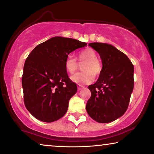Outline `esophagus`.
Masks as SVG:
<instances>
[{
	"label": "esophagus",
	"instance_id": "34e87169",
	"mask_svg": "<svg viewBox=\"0 0 154 154\" xmlns=\"http://www.w3.org/2000/svg\"><path fill=\"white\" fill-rule=\"evenodd\" d=\"M84 86H83V85H78V90L80 91V90H81L82 88H83Z\"/></svg>",
	"mask_w": 154,
	"mask_h": 154
}]
</instances>
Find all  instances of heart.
<instances>
[{
  "label": "heart",
  "mask_w": 154,
  "mask_h": 154,
  "mask_svg": "<svg viewBox=\"0 0 154 154\" xmlns=\"http://www.w3.org/2000/svg\"><path fill=\"white\" fill-rule=\"evenodd\" d=\"M79 61H85L81 66L82 72L75 73L71 76L73 82L80 84L89 83L93 81L94 76L100 75L103 71V64L100 60L97 57V54L93 49H83L79 51L78 54ZM64 66L66 71L69 74L74 73L78 69V62L72 54L68 55L65 60Z\"/></svg>",
  "instance_id": "obj_1"
}]
</instances>
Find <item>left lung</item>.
<instances>
[{"mask_svg": "<svg viewBox=\"0 0 154 154\" xmlns=\"http://www.w3.org/2000/svg\"><path fill=\"white\" fill-rule=\"evenodd\" d=\"M100 56L103 71L88 86L91 96L86 104L89 116L100 123L111 122L128 108L134 88V65L123 52L108 44L90 43Z\"/></svg>", "mask_w": 154, "mask_h": 154, "instance_id": "1", "label": "left lung"}]
</instances>
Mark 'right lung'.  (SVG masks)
I'll list each match as a JSON object with an SVG mask.
<instances>
[{
  "mask_svg": "<svg viewBox=\"0 0 154 154\" xmlns=\"http://www.w3.org/2000/svg\"><path fill=\"white\" fill-rule=\"evenodd\" d=\"M86 45L77 39L55 37L37 45L26 59L22 77L24 103L36 119L52 122L66 112L77 86L69 78L65 60Z\"/></svg>",
  "mask_w": 154,
  "mask_h": 154,
  "instance_id": "1",
  "label": "right lung"
}]
</instances>
